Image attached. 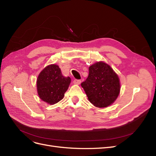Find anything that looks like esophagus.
Returning <instances> with one entry per match:
<instances>
[{"mask_svg":"<svg viewBox=\"0 0 156 156\" xmlns=\"http://www.w3.org/2000/svg\"><path fill=\"white\" fill-rule=\"evenodd\" d=\"M81 83V80H79V79H75L73 81V83L75 84H80Z\"/></svg>","mask_w":156,"mask_h":156,"instance_id":"obj_1","label":"esophagus"}]
</instances>
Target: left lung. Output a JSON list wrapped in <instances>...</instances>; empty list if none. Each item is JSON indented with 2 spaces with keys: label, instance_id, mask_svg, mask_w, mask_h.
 <instances>
[{
  "label": "left lung",
  "instance_id": "left-lung-1",
  "mask_svg": "<svg viewBox=\"0 0 156 156\" xmlns=\"http://www.w3.org/2000/svg\"><path fill=\"white\" fill-rule=\"evenodd\" d=\"M88 77L81 87L89 101L94 106L104 108L112 104L120 91V79L109 65L97 62L89 67Z\"/></svg>",
  "mask_w": 156,
  "mask_h": 156
}]
</instances>
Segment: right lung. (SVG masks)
I'll list each match as a JSON object with an SVG mask.
<instances>
[{"instance_id": "obj_1", "label": "right lung", "mask_w": 156, "mask_h": 156, "mask_svg": "<svg viewBox=\"0 0 156 156\" xmlns=\"http://www.w3.org/2000/svg\"><path fill=\"white\" fill-rule=\"evenodd\" d=\"M70 83V77L62 75L58 65H49L37 77V94L42 101L49 105L55 104L62 100Z\"/></svg>"}]
</instances>
